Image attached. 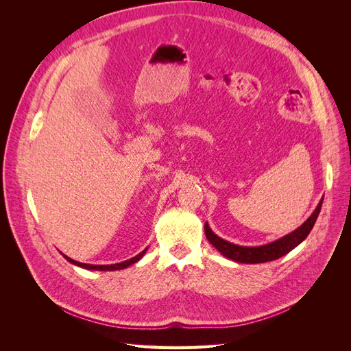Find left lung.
<instances>
[{"instance_id": "8db88e82", "label": "left lung", "mask_w": 351, "mask_h": 351, "mask_svg": "<svg viewBox=\"0 0 351 351\" xmlns=\"http://www.w3.org/2000/svg\"><path fill=\"white\" fill-rule=\"evenodd\" d=\"M321 206H322V200L319 202V205L316 206L313 214L307 218V221L302 227H299L295 231L290 232V234H287L285 237H282L277 241L265 244V246H259V247L237 246V244H232V243H228L227 240H222L221 237H218L217 234L212 232V230L209 228L206 222H205V234L212 246H214L217 250H219L228 259H232V261L240 262V263L269 262V261H275V259L284 256V254L293 250L295 246H299V244L307 236H309V232L316 222V218L321 212Z\"/></svg>"}]
</instances>
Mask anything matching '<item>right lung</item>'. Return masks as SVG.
<instances>
[{
	"label": "right lung",
	"mask_w": 351,
	"mask_h": 351,
	"mask_svg": "<svg viewBox=\"0 0 351 351\" xmlns=\"http://www.w3.org/2000/svg\"><path fill=\"white\" fill-rule=\"evenodd\" d=\"M145 252H146V249L143 250V252H141L139 254H136L134 258H132V259H129V261H124V262H121V263H114V265H89V263H82V262H77V261H73L71 258H69V256H64L69 262H71V263H74V265H77V267H82V268H86V269H97V271H115V269H124V268H127V267H130L132 263H134V262H137L139 261L143 254H145Z\"/></svg>",
	"instance_id": "add662e5"
}]
</instances>
